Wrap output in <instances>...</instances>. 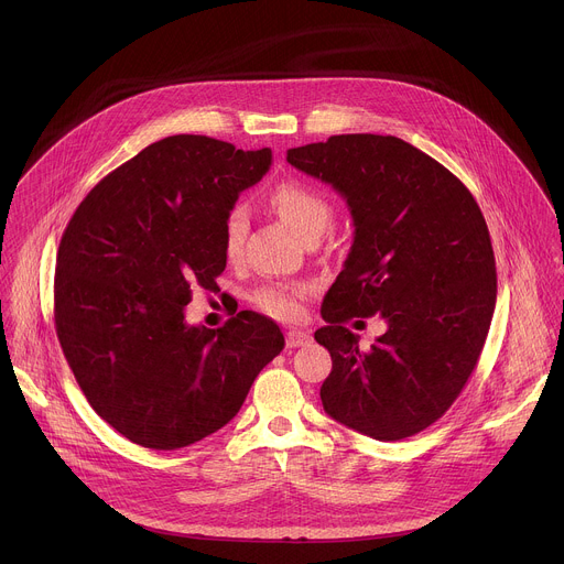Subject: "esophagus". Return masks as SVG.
I'll use <instances>...</instances> for the list:
<instances>
[{
    "label": "esophagus",
    "mask_w": 564,
    "mask_h": 564,
    "mask_svg": "<svg viewBox=\"0 0 564 564\" xmlns=\"http://www.w3.org/2000/svg\"><path fill=\"white\" fill-rule=\"evenodd\" d=\"M312 341L310 333H301V330H290L285 335V346L292 350V348H301V346H307Z\"/></svg>",
    "instance_id": "1"
}]
</instances>
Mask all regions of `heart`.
Here are the masks:
<instances>
[{"label": "heart", "mask_w": 564, "mask_h": 564, "mask_svg": "<svg viewBox=\"0 0 564 564\" xmlns=\"http://www.w3.org/2000/svg\"><path fill=\"white\" fill-rule=\"evenodd\" d=\"M270 209L303 240L310 236H321L333 218L330 203L314 187L301 181H283L274 185L268 194ZM248 234V214L243 207H231L220 225V248L229 263H236L243 254V243ZM310 288L303 283L274 285L257 294V305L281 321H294L303 314V299Z\"/></svg>", "instance_id": "heart-1"}]
</instances>
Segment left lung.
<instances>
[{
  "mask_svg": "<svg viewBox=\"0 0 564 564\" xmlns=\"http://www.w3.org/2000/svg\"><path fill=\"white\" fill-rule=\"evenodd\" d=\"M288 163L333 185L355 225L314 333L333 357L324 411L381 442L411 437L451 409L485 348L498 294L487 220L457 176L394 135H330ZM375 313L389 330L364 354L343 321Z\"/></svg>",
  "mask_w": 564,
  "mask_h": 564,
  "instance_id": "left-lung-1",
  "label": "left lung"
}]
</instances>
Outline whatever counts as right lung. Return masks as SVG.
I'll return each instance as SVG.
<instances>
[{
	"label": "right lung",
	"instance_id": "right-lung-1",
	"mask_svg": "<svg viewBox=\"0 0 564 564\" xmlns=\"http://www.w3.org/2000/svg\"><path fill=\"white\" fill-rule=\"evenodd\" d=\"M270 163V149L163 138L105 176L62 234V352L94 411L133 444L176 451L216 433L285 346L250 310L218 330L185 324L192 288L216 290L225 270V214Z\"/></svg>",
	"mask_w": 564,
	"mask_h": 564
}]
</instances>
